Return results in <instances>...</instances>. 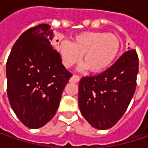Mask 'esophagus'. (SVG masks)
I'll use <instances>...</instances> for the list:
<instances>
[{
	"label": "esophagus",
	"mask_w": 148,
	"mask_h": 148,
	"mask_svg": "<svg viewBox=\"0 0 148 148\" xmlns=\"http://www.w3.org/2000/svg\"><path fill=\"white\" fill-rule=\"evenodd\" d=\"M79 80V77L78 75H73L71 78H70V81L71 82H74V83H76Z\"/></svg>",
	"instance_id": "obj_1"
}]
</instances>
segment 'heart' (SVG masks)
I'll return each mask as SVG.
<instances>
[{"label": "heart", "instance_id": "obj_1", "mask_svg": "<svg viewBox=\"0 0 148 148\" xmlns=\"http://www.w3.org/2000/svg\"><path fill=\"white\" fill-rule=\"evenodd\" d=\"M121 49L119 38L113 33L87 32L75 36L71 42L62 41L58 46L62 62L67 69L85 61L79 70L90 69L100 73L107 69L117 57Z\"/></svg>", "mask_w": 148, "mask_h": 148}]
</instances>
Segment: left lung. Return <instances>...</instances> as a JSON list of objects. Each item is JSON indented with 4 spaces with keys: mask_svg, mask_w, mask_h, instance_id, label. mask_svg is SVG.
<instances>
[{
    "mask_svg": "<svg viewBox=\"0 0 148 148\" xmlns=\"http://www.w3.org/2000/svg\"><path fill=\"white\" fill-rule=\"evenodd\" d=\"M138 71L137 53L130 49L103 73L81 78L79 107L93 128L108 130L123 116L136 88Z\"/></svg>",
    "mask_w": 148,
    "mask_h": 148,
    "instance_id": "8db88e82",
    "label": "left lung"
}]
</instances>
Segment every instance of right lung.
I'll list each match as a JSON object with an SVG mask.
<instances>
[{
    "label": "right lung",
    "mask_w": 148,
    "mask_h": 148,
    "mask_svg": "<svg viewBox=\"0 0 148 148\" xmlns=\"http://www.w3.org/2000/svg\"><path fill=\"white\" fill-rule=\"evenodd\" d=\"M50 25L40 24L22 33L7 62L8 97L20 122L38 129L55 116L72 74L52 48Z\"/></svg>",
    "instance_id": "1"
}]
</instances>
